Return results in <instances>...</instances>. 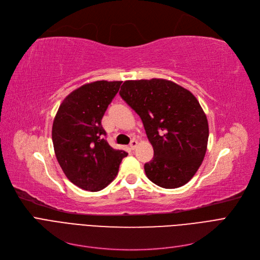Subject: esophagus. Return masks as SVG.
Wrapping results in <instances>:
<instances>
[{"mask_svg":"<svg viewBox=\"0 0 260 260\" xmlns=\"http://www.w3.org/2000/svg\"><path fill=\"white\" fill-rule=\"evenodd\" d=\"M137 144H138L137 141H136V140H132L131 143H129V147H131L132 149H135L136 146H137Z\"/></svg>","mask_w":260,"mask_h":260,"instance_id":"esophagus-1","label":"esophagus"}]
</instances>
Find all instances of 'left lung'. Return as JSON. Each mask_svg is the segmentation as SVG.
<instances>
[{
  "label": "left lung",
  "instance_id": "obj_1",
  "mask_svg": "<svg viewBox=\"0 0 260 260\" xmlns=\"http://www.w3.org/2000/svg\"><path fill=\"white\" fill-rule=\"evenodd\" d=\"M121 98L139 115L154 148L147 178L165 188L180 187L198 171L207 152L209 124L189 90L165 79L129 80Z\"/></svg>",
  "mask_w": 260,
  "mask_h": 260
}]
</instances>
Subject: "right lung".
<instances>
[{
    "label": "right lung",
    "mask_w": 260,
    "mask_h": 260,
    "mask_svg": "<svg viewBox=\"0 0 260 260\" xmlns=\"http://www.w3.org/2000/svg\"><path fill=\"white\" fill-rule=\"evenodd\" d=\"M122 81H95L71 92L52 124V143L65 176L75 185L98 192L111 183L127 153L104 138L101 120Z\"/></svg>",
    "instance_id": "right-lung-1"
}]
</instances>
